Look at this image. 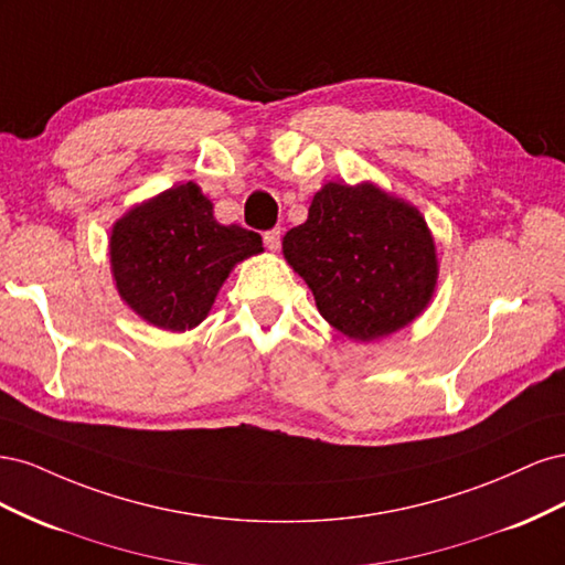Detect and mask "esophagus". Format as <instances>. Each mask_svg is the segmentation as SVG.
Returning a JSON list of instances; mask_svg holds the SVG:
<instances>
[{"mask_svg":"<svg viewBox=\"0 0 565 565\" xmlns=\"http://www.w3.org/2000/svg\"><path fill=\"white\" fill-rule=\"evenodd\" d=\"M264 245H266L270 252H278V249H280V231L273 228V231L264 233Z\"/></svg>","mask_w":565,"mask_h":565,"instance_id":"1","label":"esophagus"}]
</instances>
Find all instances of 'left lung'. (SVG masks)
Wrapping results in <instances>:
<instances>
[{
	"instance_id": "left-lung-1",
	"label": "left lung",
	"mask_w": 565,
	"mask_h": 565,
	"mask_svg": "<svg viewBox=\"0 0 565 565\" xmlns=\"http://www.w3.org/2000/svg\"><path fill=\"white\" fill-rule=\"evenodd\" d=\"M285 262L320 316L353 341L407 328L431 303L438 254L422 212L372 181H328L309 218L282 237Z\"/></svg>"
}]
</instances>
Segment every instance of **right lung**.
I'll return each mask as SVG.
<instances>
[{"label":"right lung","instance_id":"add662e5","mask_svg":"<svg viewBox=\"0 0 565 565\" xmlns=\"http://www.w3.org/2000/svg\"><path fill=\"white\" fill-rule=\"evenodd\" d=\"M262 252L259 233L218 224L212 200L193 181L134 204L108 237L119 299L169 332L198 328L231 270Z\"/></svg>","mask_w":565,"mask_h":565}]
</instances>
